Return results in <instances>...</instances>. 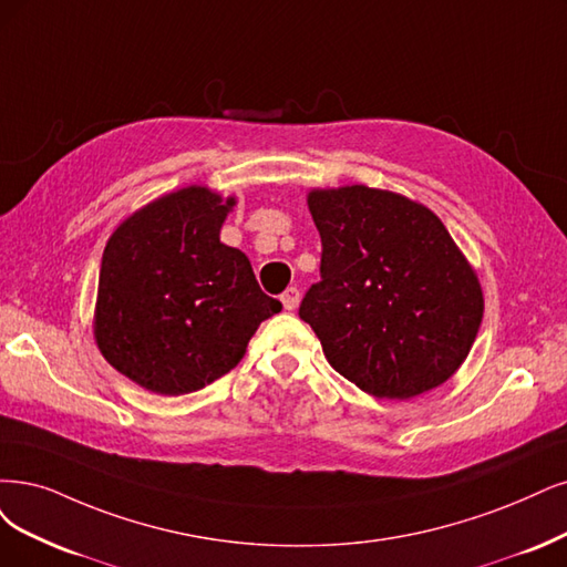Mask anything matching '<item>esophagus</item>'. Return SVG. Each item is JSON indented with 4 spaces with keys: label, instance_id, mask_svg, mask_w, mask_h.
I'll return each mask as SVG.
<instances>
[{
    "label": "esophagus",
    "instance_id": "esophagus-1",
    "mask_svg": "<svg viewBox=\"0 0 567 567\" xmlns=\"http://www.w3.org/2000/svg\"><path fill=\"white\" fill-rule=\"evenodd\" d=\"M299 299H301V295H299V289H297V287H287V289L282 291V297H280L282 306H285L287 310H297Z\"/></svg>",
    "mask_w": 567,
    "mask_h": 567
}]
</instances>
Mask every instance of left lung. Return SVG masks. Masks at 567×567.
<instances>
[{
    "label": "left lung",
    "instance_id": "obj_1",
    "mask_svg": "<svg viewBox=\"0 0 567 567\" xmlns=\"http://www.w3.org/2000/svg\"><path fill=\"white\" fill-rule=\"evenodd\" d=\"M320 282L299 318L350 383L411 400L449 381L484 318L474 270L434 213L362 184L312 192Z\"/></svg>",
    "mask_w": 567,
    "mask_h": 567
}]
</instances>
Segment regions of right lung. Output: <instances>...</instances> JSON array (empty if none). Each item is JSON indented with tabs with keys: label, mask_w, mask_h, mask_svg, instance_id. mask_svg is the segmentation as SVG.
<instances>
[{
	"label": "right lung",
	"mask_w": 567,
	"mask_h": 567,
	"mask_svg": "<svg viewBox=\"0 0 567 567\" xmlns=\"http://www.w3.org/2000/svg\"><path fill=\"white\" fill-rule=\"evenodd\" d=\"M236 200L188 186L125 219L104 247L95 341L116 371L158 394L221 379L282 310L249 259L219 240Z\"/></svg>",
	"instance_id": "1"
}]
</instances>
